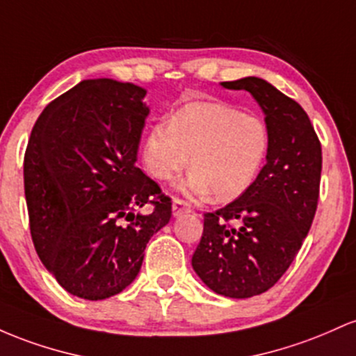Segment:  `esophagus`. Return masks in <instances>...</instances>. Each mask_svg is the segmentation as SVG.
I'll use <instances>...</instances> for the list:
<instances>
[{
    "label": "esophagus",
    "instance_id": "esophagus-1",
    "mask_svg": "<svg viewBox=\"0 0 356 356\" xmlns=\"http://www.w3.org/2000/svg\"><path fill=\"white\" fill-rule=\"evenodd\" d=\"M191 211V205L188 202H185V200L181 198H173V215L175 217H178V215L181 213H190Z\"/></svg>",
    "mask_w": 356,
    "mask_h": 356
}]
</instances>
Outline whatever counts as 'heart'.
I'll list each match as a JSON object with an SVG mask.
<instances>
[{
  "instance_id": "obj_1",
  "label": "heart",
  "mask_w": 356,
  "mask_h": 356,
  "mask_svg": "<svg viewBox=\"0 0 356 356\" xmlns=\"http://www.w3.org/2000/svg\"><path fill=\"white\" fill-rule=\"evenodd\" d=\"M269 127L259 115L223 102H191L173 119L151 126L145 165L159 181H170L190 163L186 190L229 202L252 186L269 153Z\"/></svg>"
}]
</instances>
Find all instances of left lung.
Instances as JSON below:
<instances>
[{"instance_id":"left-lung-1","label":"left lung","mask_w":356,"mask_h":356,"mask_svg":"<svg viewBox=\"0 0 356 356\" xmlns=\"http://www.w3.org/2000/svg\"><path fill=\"white\" fill-rule=\"evenodd\" d=\"M222 86L250 92L264 111L269 153L245 193L203 215L191 266L213 293L245 299L270 289L305 242L318 207L321 143L305 109L264 79Z\"/></svg>"}]
</instances>
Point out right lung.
<instances>
[{"label": "right lung", "mask_w": 356, "mask_h": 356, "mask_svg": "<svg viewBox=\"0 0 356 356\" xmlns=\"http://www.w3.org/2000/svg\"><path fill=\"white\" fill-rule=\"evenodd\" d=\"M146 90L82 81L43 109L25 153L30 232L43 266L77 298L126 289L146 243L171 218V198L136 166ZM149 202L154 210H137Z\"/></svg>", "instance_id": "add662e5"}]
</instances>
